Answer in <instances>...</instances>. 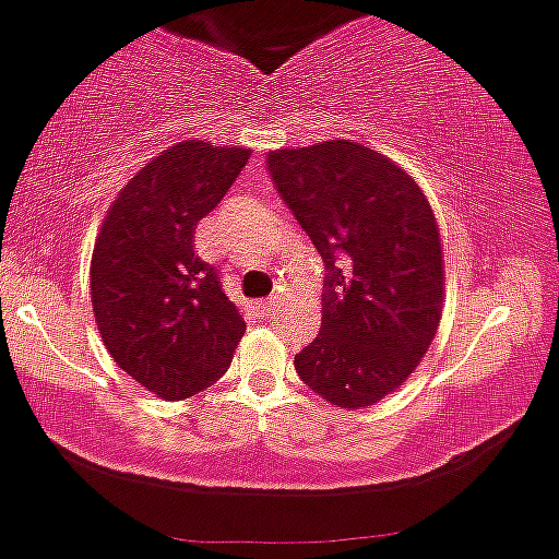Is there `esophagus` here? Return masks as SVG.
Segmentation results:
<instances>
[{
  "mask_svg": "<svg viewBox=\"0 0 559 559\" xmlns=\"http://www.w3.org/2000/svg\"><path fill=\"white\" fill-rule=\"evenodd\" d=\"M280 298L277 296H272V298H266V301H263L261 304V311H263V314H266V317H272L274 314V311H277L280 309Z\"/></svg>",
  "mask_w": 559,
  "mask_h": 559,
  "instance_id": "obj_1",
  "label": "esophagus"
}]
</instances>
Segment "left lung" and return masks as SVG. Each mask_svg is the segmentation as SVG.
<instances>
[{
    "instance_id": "8db88e82",
    "label": "left lung",
    "mask_w": 559,
    "mask_h": 559,
    "mask_svg": "<svg viewBox=\"0 0 559 559\" xmlns=\"http://www.w3.org/2000/svg\"><path fill=\"white\" fill-rule=\"evenodd\" d=\"M266 167L325 263L322 325L296 373L333 405H373L416 370L440 325L435 213L407 173L352 141L280 148Z\"/></svg>"
}]
</instances>
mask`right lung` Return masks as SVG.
Returning <instances> with one entry per match:
<instances>
[{
	"label": "right lung",
	"mask_w": 559,
	"mask_h": 559,
	"mask_svg": "<svg viewBox=\"0 0 559 559\" xmlns=\"http://www.w3.org/2000/svg\"><path fill=\"white\" fill-rule=\"evenodd\" d=\"M248 148L170 146L119 191L100 226L90 290L114 362L148 392L183 400L218 381L245 320L194 229L237 181Z\"/></svg>",
	"instance_id": "add662e5"
}]
</instances>
